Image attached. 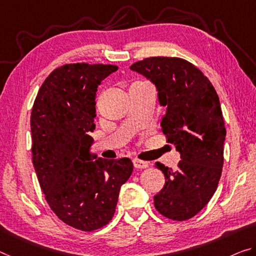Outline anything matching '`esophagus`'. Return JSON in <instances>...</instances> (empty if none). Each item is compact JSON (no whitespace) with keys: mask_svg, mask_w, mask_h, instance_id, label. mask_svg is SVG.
I'll use <instances>...</instances> for the list:
<instances>
[{"mask_svg":"<svg viewBox=\"0 0 256 256\" xmlns=\"http://www.w3.org/2000/svg\"><path fill=\"white\" fill-rule=\"evenodd\" d=\"M132 164H134V167L137 169H144V168L148 167V162H146V161H143V160H140L136 158L132 160Z\"/></svg>","mask_w":256,"mask_h":256,"instance_id":"obj_1","label":"esophagus"}]
</instances>
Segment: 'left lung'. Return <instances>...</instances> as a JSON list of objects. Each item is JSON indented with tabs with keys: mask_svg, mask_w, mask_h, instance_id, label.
I'll return each instance as SVG.
<instances>
[{
	"mask_svg": "<svg viewBox=\"0 0 256 256\" xmlns=\"http://www.w3.org/2000/svg\"><path fill=\"white\" fill-rule=\"evenodd\" d=\"M130 70L156 86L166 108L161 132L180 156L175 170L156 162L166 180L154 207L168 218L186 221L207 205L221 178L226 130L218 96L202 70L180 58H146Z\"/></svg>",
	"mask_w": 256,
	"mask_h": 256,
	"instance_id": "1",
	"label": "left lung"
}]
</instances>
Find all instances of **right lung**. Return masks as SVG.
<instances>
[{
    "mask_svg": "<svg viewBox=\"0 0 256 256\" xmlns=\"http://www.w3.org/2000/svg\"><path fill=\"white\" fill-rule=\"evenodd\" d=\"M116 70L60 66L43 82L30 114L33 166L46 202L62 222L82 231L111 221L134 168L129 158L106 160L90 152L97 88Z\"/></svg>",
    "mask_w": 256,
    "mask_h": 256,
    "instance_id": "add662e5",
    "label": "right lung"
}]
</instances>
